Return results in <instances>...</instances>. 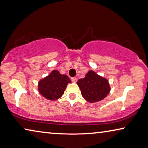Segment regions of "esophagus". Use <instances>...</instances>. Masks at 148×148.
I'll list each match as a JSON object with an SVG mask.
<instances>
[{"label": "esophagus", "mask_w": 148, "mask_h": 148, "mask_svg": "<svg viewBox=\"0 0 148 148\" xmlns=\"http://www.w3.org/2000/svg\"><path fill=\"white\" fill-rule=\"evenodd\" d=\"M71 80L72 81V82H74V83H76V82H77V78H71Z\"/></svg>", "instance_id": "esophagus-1"}]
</instances>
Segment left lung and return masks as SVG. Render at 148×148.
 <instances>
[{
    "instance_id": "8db88e82",
    "label": "left lung",
    "mask_w": 148,
    "mask_h": 148,
    "mask_svg": "<svg viewBox=\"0 0 148 148\" xmlns=\"http://www.w3.org/2000/svg\"><path fill=\"white\" fill-rule=\"evenodd\" d=\"M77 84L84 99L89 103L100 101L105 98L111 90L109 81L103 77L90 70L85 78L79 79Z\"/></svg>"
}]
</instances>
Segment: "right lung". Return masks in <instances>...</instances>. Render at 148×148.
<instances>
[{
    "label": "right lung",
    "mask_w": 148,
    "mask_h": 148,
    "mask_svg": "<svg viewBox=\"0 0 148 148\" xmlns=\"http://www.w3.org/2000/svg\"><path fill=\"white\" fill-rule=\"evenodd\" d=\"M69 83H71V80L66 75L54 70L47 76L39 80L38 91L45 99L55 101L64 94Z\"/></svg>",
    "instance_id": "1"
}]
</instances>
